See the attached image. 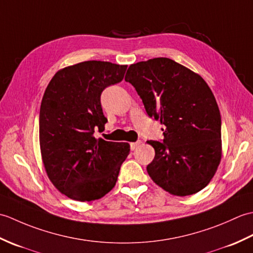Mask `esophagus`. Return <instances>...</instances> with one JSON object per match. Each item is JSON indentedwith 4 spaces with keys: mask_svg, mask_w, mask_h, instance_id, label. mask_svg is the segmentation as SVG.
<instances>
[{
    "mask_svg": "<svg viewBox=\"0 0 253 253\" xmlns=\"http://www.w3.org/2000/svg\"><path fill=\"white\" fill-rule=\"evenodd\" d=\"M140 143H141L140 140H138V141H136V142H131V143H130V149L133 151V150H136V149L139 147V144H140Z\"/></svg>",
    "mask_w": 253,
    "mask_h": 253,
    "instance_id": "1",
    "label": "esophagus"
}]
</instances>
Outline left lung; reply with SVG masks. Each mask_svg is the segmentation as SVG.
Returning a JSON list of instances; mask_svg holds the SVG:
<instances>
[{"label": "left lung", "instance_id": "8db88e82", "mask_svg": "<svg viewBox=\"0 0 253 253\" xmlns=\"http://www.w3.org/2000/svg\"><path fill=\"white\" fill-rule=\"evenodd\" d=\"M125 80L135 87L147 114L165 126L164 139L148 141L155 150L149 176L175 196L202 190L222 157L221 114L208 84L166 57L132 64Z\"/></svg>", "mask_w": 253, "mask_h": 253}]
</instances>
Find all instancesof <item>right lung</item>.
I'll return each mask as SVG.
<instances>
[{
	"label": "right lung",
	"mask_w": 253,
	"mask_h": 253,
	"mask_svg": "<svg viewBox=\"0 0 253 253\" xmlns=\"http://www.w3.org/2000/svg\"><path fill=\"white\" fill-rule=\"evenodd\" d=\"M126 65L87 61L57 72L47 84L40 107L42 160L50 180L63 195L92 201L115 186L130 146L95 139L107 122L101 93L121 83Z\"/></svg>",
	"instance_id": "add662e5"
}]
</instances>
